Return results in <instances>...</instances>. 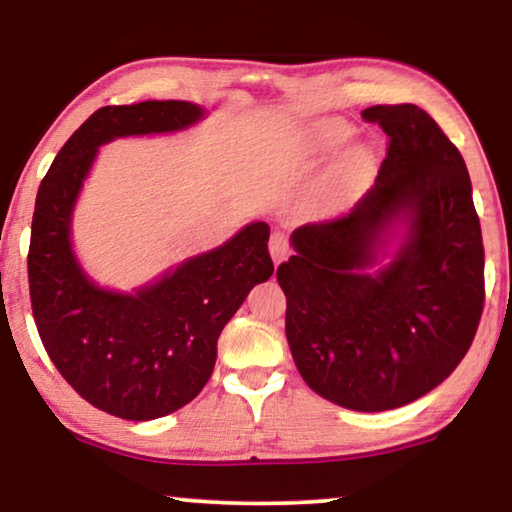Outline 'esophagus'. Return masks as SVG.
<instances>
[{"instance_id": "esophagus-1", "label": "esophagus", "mask_w": 512, "mask_h": 512, "mask_svg": "<svg viewBox=\"0 0 512 512\" xmlns=\"http://www.w3.org/2000/svg\"><path fill=\"white\" fill-rule=\"evenodd\" d=\"M291 254V247H289V240H286L284 233H272L270 237V256L275 265H279L282 261H286Z\"/></svg>"}]
</instances>
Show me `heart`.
Here are the masks:
<instances>
[{
	"instance_id": "1",
	"label": "heart",
	"mask_w": 512,
	"mask_h": 512,
	"mask_svg": "<svg viewBox=\"0 0 512 512\" xmlns=\"http://www.w3.org/2000/svg\"><path fill=\"white\" fill-rule=\"evenodd\" d=\"M352 137L347 123L324 121L314 132V151L333 153ZM375 160L368 149H352L340 158V163L326 174L312 195V209L319 216H338L347 212L361 198L373 177Z\"/></svg>"
}]
</instances>
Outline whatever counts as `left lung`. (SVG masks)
Instances as JSON below:
<instances>
[{"label": "left lung", "instance_id": "8db88e82", "mask_svg": "<svg viewBox=\"0 0 512 512\" xmlns=\"http://www.w3.org/2000/svg\"><path fill=\"white\" fill-rule=\"evenodd\" d=\"M361 116L389 137L375 186L349 214L293 230L296 256L277 282L307 387L380 412L429 394L466 356L485 305V249L466 163L438 123L415 104ZM396 225L402 247L376 269Z\"/></svg>", "mask_w": 512, "mask_h": 512}]
</instances>
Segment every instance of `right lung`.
<instances>
[{
    "instance_id": "1",
    "label": "right lung",
    "mask_w": 512,
    "mask_h": 512,
    "mask_svg": "<svg viewBox=\"0 0 512 512\" xmlns=\"http://www.w3.org/2000/svg\"><path fill=\"white\" fill-rule=\"evenodd\" d=\"M202 116L181 100L97 109L55 156L34 205L27 277L39 338L76 394L132 422L170 415L200 394L223 326L275 270L265 221L135 293L102 289L76 261L72 212L97 149L116 137L186 130Z\"/></svg>"
}]
</instances>
